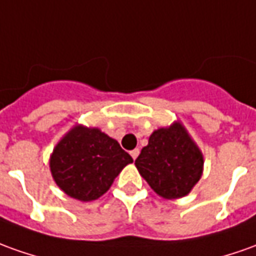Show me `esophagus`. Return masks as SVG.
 Wrapping results in <instances>:
<instances>
[{
	"instance_id": "esophagus-1",
	"label": "esophagus",
	"mask_w": 256,
	"mask_h": 256,
	"mask_svg": "<svg viewBox=\"0 0 256 256\" xmlns=\"http://www.w3.org/2000/svg\"><path fill=\"white\" fill-rule=\"evenodd\" d=\"M130 153H131L132 158L135 160V158H136L139 156V149H134V150H131V152H130Z\"/></svg>"
}]
</instances>
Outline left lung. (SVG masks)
Instances as JSON below:
<instances>
[{
  "label": "left lung",
  "instance_id": "1",
  "mask_svg": "<svg viewBox=\"0 0 256 256\" xmlns=\"http://www.w3.org/2000/svg\"><path fill=\"white\" fill-rule=\"evenodd\" d=\"M135 166L156 194L176 199L190 194L199 181L204 156L184 126L176 122L152 134Z\"/></svg>",
  "mask_w": 256,
  "mask_h": 256
}]
</instances>
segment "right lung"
<instances>
[{
	"instance_id": "obj_1",
	"label": "right lung",
	"mask_w": 256,
	"mask_h": 256,
	"mask_svg": "<svg viewBox=\"0 0 256 256\" xmlns=\"http://www.w3.org/2000/svg\"><path fill=\"white\" fill-rule=\"evenodd\" d=\"M132 158L116 139L98 128L78 125L60 140L50 158L52 178L79 200H94L110 188Z\"/></svg>"
}]
</instances>
